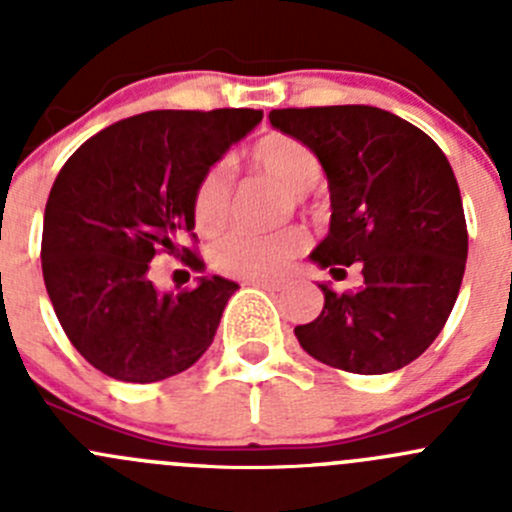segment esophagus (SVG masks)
Instances as JSON below:
<instances>
[{"instance_id": "1", "label": "esophagus", "mask_w": 512, "mask_h": 512, "mask_svg": "<svg viewBox=\"0 0 512 512\" xmlns=\"http://www.w3.org/2000/svg\"><path fill=\"white\" fill-rule=\"evenodd\" d=\"M245 285L265 289V292H277V289L282 287V282H277V280H247Z\"/></svg>"}]
</instances>
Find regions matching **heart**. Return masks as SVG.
<instances>
[{
  "label": "heart",
  "instance_id": "obj_1",
  "mask_svg": "<svg viewBox=\"0 0 512 512\" xmlns=\"http://www.w3.org/2000/svg\"><path fill=\"white\" fill-rule=\"evenodd\" d=\"M247 165L257 175L275 180L287 190L285 210L304 203V195L319 180L322 163L317 153L287 133H267L247 151ZM232 180L223 165H213L200 175L193 193V220L200 232H215L230 218ZM307 247L302 227H282L272 232L235 230L210 250L218 272L240 280H272L287 270L289 262Z\"/></svg>",
  "mask_w": 512,
  "mask_h": 512
}]
</instances>
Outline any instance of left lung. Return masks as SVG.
<instances>
[{
    "mask_svg": "<svg viewBox=\"0 0 512 512\" xmlns=\"http://www.w3.org/2000/svg\"><path fill=\"white\" fill-rule=\"evenodd\" d=\"M277 131L317 153L329 180V232L309 260L334 277L361 267L364 285H329L314 322L294 327L309 356L352 374H389L441 334L468 257L461 190L441 148L414 123L374 106L270 111Z\"/></svg>",
    "mask_w": 512,
    "mask_h": 512,
    "instance_id": "left-lung-1",
    "label": "left lung"
}]
</instances>
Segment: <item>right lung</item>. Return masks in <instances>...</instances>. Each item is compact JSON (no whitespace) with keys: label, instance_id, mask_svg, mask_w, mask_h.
<instances>
[{"label":"right lung","instance_id":"1","mask_svg":"<svg viewBox=\"0 0 512 512\" xmlns=\"http://www.w3.org/2000/svg\"><path fill=\"white\" fill-rule=\"evenodd\" d=\"M260 121L255 108L138 113L91 136L56 175L41 235L44 285L76 352L111 379H168L213 344L237 282L200 277L160 294L148 272L158 252L203 267L180 247L195 227V185Z\"/></svg>","mask_w":512,"mask_h":512}]
</instances>
